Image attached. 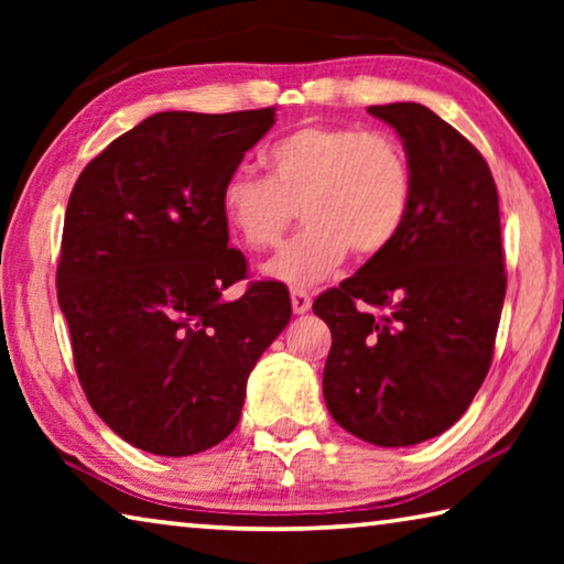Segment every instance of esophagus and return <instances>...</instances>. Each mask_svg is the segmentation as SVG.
Here are the masks:
<instances>
[{"instance_id": "esophagus-1", "label": "esophagus", "mask_w": 564, "mask_h": 564, "mask_svg": "<svg viewBox=\"0 0 564 564\" xmlns=\"http://www.w3.org/2000/svg\"><path fill=\"white\" fill-rule=\"evenodd\" d=\"M291 305H293V313H305L311 308V295L305 293L303 289H291Z\"/></svg>"}]
</instances>
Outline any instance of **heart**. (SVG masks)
Masks as SVG:
<instances>
[{
	"instance_id": "b5f03b06",
	"label": "heart",
	"mask_w": 564,
	"mask_h": 564,
	"mask_svg": "<svg viewBox=\"0 0 564 564\" xmlns=\"http://www.w3.org/2000/svg\"><path fill=\"white\" fill-rule=\"evenodd\" d=\"M263 161L269 176L234 169L218 202L228 228L253 251L279 243L301 208L303 231L265 263L275 281L318 283L350 248L362 259L383 253L405 224L413 176L388 133L308 123L275 141Z\"/></svg>"
}]
</instances>
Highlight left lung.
<instances>
[{"label": "left lung", "instance_id": "1", "mask_svg": "<svg viewBox=\"0 0 564 564\" xmlns=\"http://www.w3.org/2000/svg\"><path fill=\"white\" fill-rule=\"evenodd\" d=\"M403 139L413 176L390 248L313 301L328 323L323 398L360 441L405 447L445 433L492 362L505 301L498 188L470 141L423 104L370 107Z\"/></svg>", "mask_w": 564, "mask_h": 564}]
</instances>
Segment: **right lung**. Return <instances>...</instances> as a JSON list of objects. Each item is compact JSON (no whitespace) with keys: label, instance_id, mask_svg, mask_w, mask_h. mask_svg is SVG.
I'll return each instance as SVG.
<instances>
[{"label":"right lung","instance_id":"1","mask_svg":"<svg viewBox=\"0 0 564 564\" xmlns=\"http://www.w3.org/2000/svg\"><path fill=\"white\" fill-rule=\"evenodd\" d=\"M275 109L161 111L91 159L64 216L56 295L74 366L104 423L139 451L184 457L231 435L246 380L289 326L279 281L246 279L221 186Z\"/></svg>","mask_w":564,"mask_h":564}]
</instances>
